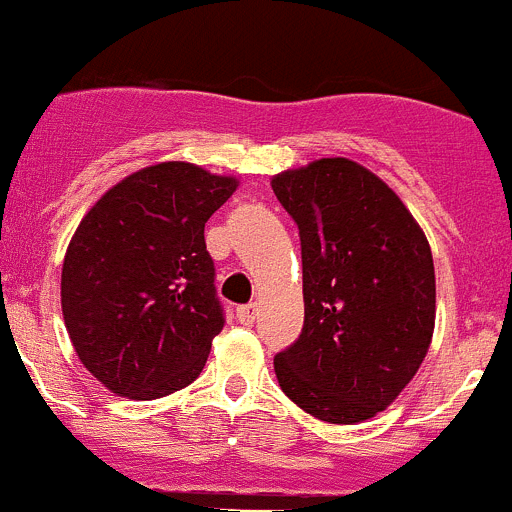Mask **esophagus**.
<instances>
[{"instance_id": "esophagus-1", "label": "esophagus", "mask_w": 512, "mask_h": 512, "mask_svg": "<svg viewBox=\"0 0 512 512\" xmlns=\"http://www.w3.org/2000/svg\"><path fill=\"white\" fill-rule=\"evenodd\" d=\"M256 303H246V306H239L236 308V316H239L241 323H254L256 318Z\"/></svg>"}]
</instances>
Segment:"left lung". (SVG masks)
<instances>
[{
	"label": "left lung",
	"mask_w": 512,
	"mask_h": 512,
	"mask_svg": "<svg viewBox=\"0 0 512 512\" xmlns=\"http://www.w3.org/2000/svg\"><path fill=\"white\" fill-rule=\"evenodd\" d=\"M271 186L301 236L306 306L298 341L273 358L278 386L318 421H368L411 383L433 338L426 234L386 181L343 156Z\"/></svg>",
	"instance_id": "obj_1"
}]
</instances>
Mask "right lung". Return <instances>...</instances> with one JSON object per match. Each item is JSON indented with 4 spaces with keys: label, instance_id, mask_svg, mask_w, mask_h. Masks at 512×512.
Returning <instances> with one entry per match:
<instances>
[{
    "label": "right lung",
    "instance_id": "right-lung-1",
    "mask_svg": "<svg viewBox=\"0 0 512 512\" xmlns=\"http://www.w3.org/2000/svg\"><path fill=\"white\" fill-rule=\"evenodd\" d=\"M239 181L186 161L111 186L69 241L62 313L86 371L154 401L199 378L224 328L204 226Z\"/></svg>",
    "mask_w": 512,
    "mask_h": 512
}]
</instances>
